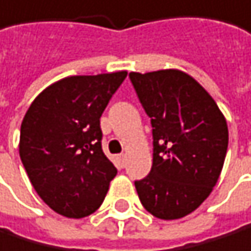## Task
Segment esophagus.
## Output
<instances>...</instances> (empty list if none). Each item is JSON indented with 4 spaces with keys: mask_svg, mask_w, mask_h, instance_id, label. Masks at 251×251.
<instances>
[{
    "mask_svg": "<svg viewBox=\"0 0 251 251\" xmlns=\"http://www.w3.org/2000/svg\"><path fill=\"white\" fill-rule=\"evenodd\" d=\"M118 161H119V164H121V167H124V164H126V155H124V153L118 155Z\"/></svg>",
    "mask_w": 251,
    "mask_h": 251,
    "instance_id": "obj_1",
    "label": "esophagus"
}]
</instances>
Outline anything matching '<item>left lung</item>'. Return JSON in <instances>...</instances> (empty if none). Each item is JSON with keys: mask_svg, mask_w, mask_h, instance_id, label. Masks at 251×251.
<instances>
[{"mask_svg": "<svg viewBox=\"0 0 251 251\" xmlns=\"http://www.w3.org/2000/svg\"><path fill=\"white\" fill-rule=\"evenodd\" d=\"M151 123L153 164L135 181L141 204L159 219H179L201 205L224 166L227 121L208 92L176 70L130 73Z\"/></svg>", "mask_w": 251, "mask_h": 251, "instance_id": "left-lung-1", "label": "left lung"}]
</instances>
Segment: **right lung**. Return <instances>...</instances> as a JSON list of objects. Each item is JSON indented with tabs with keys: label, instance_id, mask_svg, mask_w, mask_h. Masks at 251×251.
<instances>
[{
	"label": "right lung",
	"instance_id": "right-lung-1",
	"mask_svg": "<svg viewBox=\"0 0 251 251\" xmlns=\"http://www.w3.org/2000/svg\"><path fill=\"white\" fill-rule=\"evenodd\" d=\"M127 72L67 76L30 104L20 156L33 189L53 210L79 219L100 208L116 176L104 155L100 118Z\"/></svg>",
	"mask_w": 251,
	"mask_h": 251
}]
</instances>
